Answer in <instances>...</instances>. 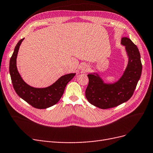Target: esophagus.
<instances>
[{
    "mask_svg": "<svg viewBox=\"0 0 153 153\" xmlns=\"http://www.w3.org/2000/svg\"><path fill=\"white\" fill-rule=\"evenodd\" d=\"M89 69V67L86 64H82L81 66H80V70L83 73H85L87 72Z\"/></svg>",
    "mask_w": 153,
    "mask_h": 153,
    "instance_id": "obj_1",
    "label": "esophagus"
}]
</instances>
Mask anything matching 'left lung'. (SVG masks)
Segmentation results:
<instances>
[{
    "mask_svg": "<svg viewBox=\"0 0 153 153\" xmlns=\"http://www.w3.org/2000/svg\"><path fill=\"white\" fill-rule=\"evenodd\" d=\"M125 46L128 62L123 75L113 83H106L99 73H90L85 97L93 105L102 109L112 108L130 99L142 73L140 55L136 45L128 38L121 39Z\"/></svg>",
    "mask_w": 153,
    "mask_h": 153,
    "instance_id": "obj_1",
    "label": "left lung"
}]
</instances>
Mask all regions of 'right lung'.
Instances as JSON below:
<instances>
[{
    "label": "right lung",
    "instance_id": "obj_1",
    "mask_svg": "<svg viewBox=\"0 0 153 153\" xmlns=\"http://www.w3.org/2000/svg\"><path fill=\"white\" fill-rule=\"evenodd\" d=\"M24 38L17 42L9 63V73L14 88L21 99L34 108L45 109L57 103L62 98L66 85L75 76L76 73H70L59 78L58 80L45 88L30 86L22 78L17 68V56L19 47Z\"/></svg>",
    "mask_w": 153,
    "mask_h": 153
}]
</instances>
